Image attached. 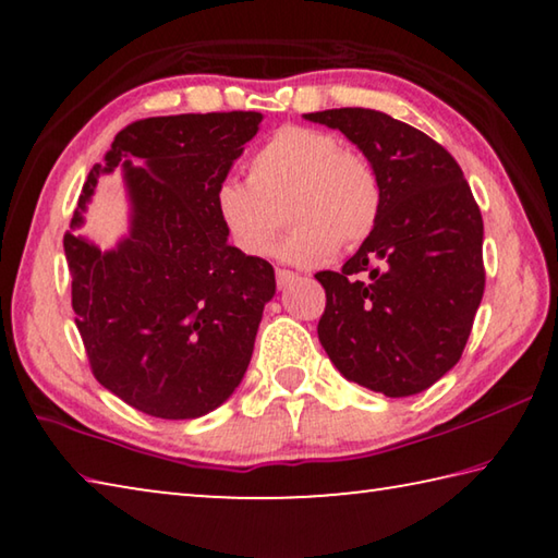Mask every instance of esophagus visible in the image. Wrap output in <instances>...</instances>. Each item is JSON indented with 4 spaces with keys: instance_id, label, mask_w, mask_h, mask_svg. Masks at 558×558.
Instances as JSON below:
<instances>
[{
    "instance_id": "34e87169",
    "label": "esophagus",
    "mask_w": 558,
    "mask_h": 558,
    "mask_svg": "<svg viewBox=\"0 0 558 558\" xmlns=\"http://www.w3.org/2000/svg\"><path fill=\"white\" fill-rule=\"evenodd\" d=\"M276 280H278V288H288L292 280H298V276L292 270H282V268H278L276 270Z\"/></svg>"
}]
</instances>
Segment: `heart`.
Wrapping results in <instances>:
<instances>
[{
	"label": "heart",
	"instance_id": "obj_1",
	"mask_svg": "<svg viewBox=\"0 0 558 558\" xmlns=\"http://www.w3.org/2000/svg\"><path fill=\"white\" fill-rule=\"evenodd\" d=\"M226 235L245 256H266L282 226L292 231L280 258L315 266L335 251L354 248L372 233L381 209L374 167L354 149L339 147L325 130L286 125L253 153L248 182L223 179L214 194Z\"/></svg>",
	"mask_w": 558,
	"mask_h": 558
}]
</instances>
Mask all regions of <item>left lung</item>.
Segmentation results:
<instances>
[{
    "label": "left lung",
    "mask_w": 558,
    "mask_h": 558,
    "mask_svg": "<svg viewBox=\"0 0 558 558\" xmlns=\"http://www.w3.org/2000/svg\"><path fill=\"white\" fill-rule=\"evenodd\" d=\"M354 143L381 186L372 233L342 270H323L317 337L344 379L391 399L458 364L485 292L483 216L446 147L369 108L307 112Z\"/></svg>",
    "instance_id": "left-lung-1"
}]
</instances>
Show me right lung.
<instances>
[{
    "label": "right lung",
    "mask_w": 558,
    "mask_h": 558,
    "mask_svg": "<svg viewBox=\"0 0 558 558\" xmlns=\"http://www.w3.org/2000/svg\"><path fill=\"white\" fill-rule=\"evenodd\" d=\"M260 112L137 120L120 130L83 184L63 251L75 327L96 379L155 418H199L229 399L248 369L266 302L268 260L233 248L214 194ZM123 169L131 229L100 252L74 231L102 173Z\"/></svg>",
    "instance_id": "right-lung-1"
}]
</instances>
